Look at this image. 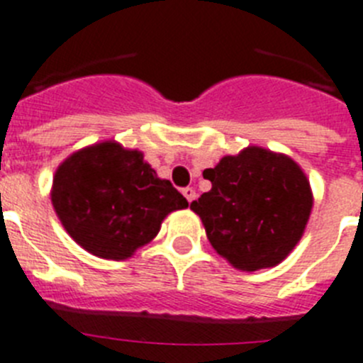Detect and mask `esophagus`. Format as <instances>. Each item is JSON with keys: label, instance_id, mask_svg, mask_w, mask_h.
Masks as SVG:
<instances>
[{"label": "esophagus", "instance_id": "34e87169", "mask_svg": "<svg viewBox=\"0 0 363 363\" xmlns=\"http://www.w3.org/2000/svg\"><path fill=\"white\" fill-rule=\"evenodd\" d=\"M182 193H184V196L187 198V202L191 203L194 200V198H196V191H194L193 187H185L184 191H182Z\"/></svg>", "mask_w": 363, "mask_h": 363}]
</instances>
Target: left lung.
<instances>
[{"label":"left lung","mask_w":363,"mask_h":363,"mask_svg":"<svg viewBox=\"0 0 363 363\" xmlns=\"http://www.w3.org/2000/svg\"><path fill=\"white\" fill-rule=\"evenodd\" d=\"M211 191L191 203L211 246L235 268L279 264L299 242L312 209L311 184L296 161L261 147L203 170Z\"/></svg>","instance_id":"left-lung-1"}]
</instances>
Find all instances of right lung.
Here are the masks:
<instances>
[{
	"instance_id": "obj_1",
	"label": "right lung",
	"mask_w": 363,
	"mask_h": 363,
	"mask_svg": "<svg viewBox=\"0 0 363 363\" xmlns=\"http://www.w3.org/2000/svg\"><path fill=\"white\" fill-rule=\"evenodd\" d=\"M62 225L86 252L128 259L156 237L169 213L189 202L138 150L104 141L82 148L58 167L51 191Z\"/></svg>"
}]
</instances>
